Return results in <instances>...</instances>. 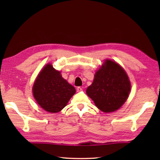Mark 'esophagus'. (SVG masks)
Masks as SVG:
<instances>
[{"instance_id":"esophagus-1","label":"esophagus","mask_w":160,"mask_h":160,"mask_svg":"<svg viewBox=\"0 0 160 160\" xmlns=\"http://www.w3.org/2000/svg\"><path fill=\"white\" fill-rule=\"evenodd\" d=\"M82 91V88L80 87H77V92H80V91Z\"/></svg>"}]
</instances>
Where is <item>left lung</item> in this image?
<instances>
[{"instance_id": "8db88e82", "label": "left lung", "mask_w": 160, "mask_h": 160, "mask_svg": "<svg viewBox=\"0 0 160 160\" xmlns=\"http://www.w3.org/2000/svg\"><path fill=\"white\" fill-rule=\"evenodd\" d=\"M130 91V80L123 68L115 61L105 60L95 73L87 94L100 111L110 113L124 104Z\"/></svg>"}]
</instances>
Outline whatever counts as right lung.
I'll use <instances>...</instances> for the list:
<instances>
[{
    "label": "right lung",
    "instance_id": "1",
    "mask_svg": "<svg viewBox=\"0 0 160 160\" xmlns=\"http://www.w3.org/2000/svg\"><path fill=\"white\" fill-rule=\"evenodd\" d=\"M32 91L40 107L49 113H56L67 106L76 89L64 79L60 71L49 63L37 76Z\"/></svg>",
    "mask_w": 160,
    "mask_h": 160
}]
</instances>
